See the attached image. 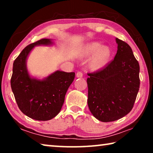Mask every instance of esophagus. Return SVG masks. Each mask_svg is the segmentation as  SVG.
Listing matches in <instances>:
<instances>
[{"label":"esophagus","mask_w":153,"mask_h":153,"mask_svg":"<svg viewBox=\"0 0 153 153\" xmlns=\"http://www.w3.org/2000/svg\"><path fill=\"white\" fill-rule=\"evenodd\" d=\"M82 76H83V74L82 73L81 71H78L76 74V77H82Z\"/></svg>","instance_id":"1"}]
</instances>
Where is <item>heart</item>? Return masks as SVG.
<instances>
[{"label":"heart","instance_id":"obj_1","mask_svg":"<svg viewBox=\"0 0 153 153\" xmlns=\"http://www.w3.org/2000/svg\"><path fill=\"white\" fill-rule=\"evenodd\" d=\"M83 55L86 57L92 55L89 63L90 68L92 70H99L108 63L111 51L107 46H101V44L98 42H92L84 48Z\"/></svg>","mask_w":153,"mask_h":153}]
</instances>
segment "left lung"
<instances>
[{"mask_svg":"<svg viewBox=\"0 0 153 153\" xmlns=\"http://www.w3.org/2000/svg\"><path fill=\"white\" fill-rule=\"evenodd\" d=\"M117 54L104 68L88 73V105L102 122L126 116L134 107L140 88V65L128 44L116 38Z\"/></svg>","mask_w":153,"mask_h":153,"instance_id":"1","label":"left lung"}]
</instances>
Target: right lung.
<instances>
[{
	"mask_svg": "<svg viewBox=\"0 0 153 153\" xmlns=\"http://www.w3.org/2000/svg\"><path fill=\"white\" fill-rule=\"evenodd\" d=\"M50 39L43 38L27 45L13 62L11 79L12 91L18 107L27 117L47 121L60 112L65 97L75 78L74 72L56 71L46 78H32L26 67V59L35 46L50 45Z\"/></svg>",
	"mask_w": 153,
	"mask_h": 153,
	"instance_id": "add662e5",
	"label": "right lung"
}]
</instances>
